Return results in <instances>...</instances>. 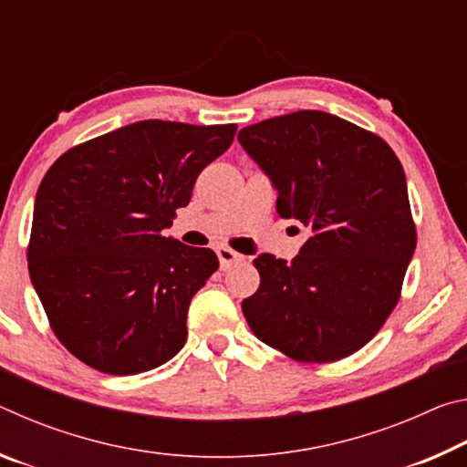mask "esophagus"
<instances>
[{"label":"esophagus","instance_id":"34e87169","mask_svg":"<svg viewBox=\"0 0 467 467\" xmlns=\"http://www.w3.org/2000/svg\"><path fill=\"white\" fill-rule=\"evenodd\" d=\"M216 253H218L220 267H223V270H226V267H231V265H233V264H236V262H243V255H241V253L233 251L231 247H218V249H216Z\"/></svg>","mask_w":467,"mask_h":467}]
</instances>
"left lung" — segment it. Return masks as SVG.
Listing matches in <instances>:
<instances>
[{"label":"left lung","instance_id":"8db88e82","mask_svg":"<svg viewBox=\"0 0 467 467\" xmlns=\"http://www.w3.org/2000/svg\"><path fill=\"white\" fill-rule=\"evenodd\" d=\"M239 141L278 189V214L311 233L290 264L253 259L262 282L244 319L292 360L350 357L395 309L416 249L401 162L377 133L323 110L249 125Z\"/></svg>","mask_w":467,"mask_h":467}]
</instances>
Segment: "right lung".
Masks as SVG:
<instances>
[{
    "label": "right lung",
    "mask_w": 467,
    "mask_h": 467,
    "mask_svg": "<svg viewBox=\"0 0 467 467\" xmlns=\"http://www.w3.org/2000/svg\"><path fill=\"white\" fill-rule=\"evenodd\" d=\"M234 133V123L138 121L69 148L47 171L28 272L53 334L84 365L138 375L183 348L189 303L218 257L162 231Z\"/></svg>",
    "instance_id": "add662e5"
}]
</instances>
